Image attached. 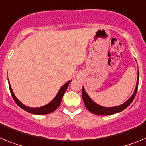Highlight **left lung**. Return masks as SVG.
<instances>
[{
  "label": "left lung",
  "mask_w": 146,
  "mask_h": 146,
  "mask_svg": "<svg viewBox=\"0 0 146 146\" xmlns=\"http://www.w3.org/2000/svg\"><path fill=\"white\" fill-rule=\"evenodd\" d=\"M138 81H139V72L137 74V84L135 87V91H134L133 94L130 96L128 100H126L124 103L122 104H120L118 106L115 107H104L102 105H99L89 96L88 94L85 90L84 87L82 86V96L84 104L86 105V108L89 112L94 113L96 115H113L115 113H120V112L123 111V110L126 109L127 107L132 102L134 98L137 94V87H138Z\"/></svg>",
  "instance_id": "obj_1"
}]
</instances>
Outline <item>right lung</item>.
<instances>
[{"label": "right lung", "mask_w": 146, "mask_h": 146, "mask_svg": "<svg viewBox=\"0 0 146 146\" xmlns=\"http://www.w3.org/2000/svg\"><path fill=\"white\" fill-rule=\"evenodd\" d=\"M9 80V79H8ZM71 82V80L68 81L63 86H61L60 89H59L58 92L56 94V96L54 97V99H52V101L50 102L48 104H45L44 106L42 107H38V108H31V107H28L25 104H23L16 97V96L15 95L14 92H13L12 89H11V85L9 83V86L10 89V92H11V96H12L13 99L15 100V102H16V104H17L18 106L20 107L22 109H23L24 110H25L26 112L30 113H32V114L35 115H46L49 114V113H51L52 112H54L55 110L57 109L58 108L60 105V102H61L62 98H63V96H64V93L66 91L67 88L69 86V82Z\"/></svg>", "instance_id": "obj_1"}]
</instances>
